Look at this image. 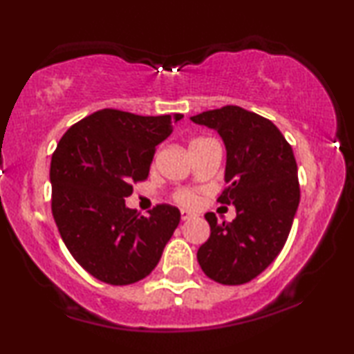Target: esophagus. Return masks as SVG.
I'll use <instances>...</instances> for the list:
<instances>
[{
	"label": "esophagus",
	"instance_id": "34e87169",
	"mask_svg": "<svg viewBox=\"0 0 354 354\" xmlns=\"http://www.w3.org/2000/svg\"><path fill=\"white\" fill-rule=\"evenodd\" d=\"M180 217H182V221H188V219H193V217H195V214H193V212H190V211L182 209L180 211Z\"/></svg>",
	"mask_w": 354,
	"mask_h": 354
}]
</instances>
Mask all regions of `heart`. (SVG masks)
<instances>
[{"label":"heart","mask_w":354,"mask_h":354,"mask_svg":"<svg viewBox=\"0 0 354 354\" xmlns=\"http://www.w3.org/2000/svg\"><path fill=\"white\" fill-rule=\"evenodd\" d=\"M200 140H203V138L193 140L192 143L200 142ZM176 200H177V203H180V205H183V206H195L198 203V195L193 190H180L176 193Z\"/></svg>","instance_id":"b5f03b06"}]
</instances>
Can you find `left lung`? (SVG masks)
I'll return each instance as SVG.
<instances>
[{
    "mask_svg": "<svg viewBox=\"0 0 354 354\" xmlns=\"http://www.w3.org/2000/svg\"><path fill=\"white\" fill-rule=\"evenodd\" d=\"M217 130L227 149V188L217 201L236 217L205 214L211 235L196 258L203 272L224 285H241L263 272L282 251L299 205L298 167L282 132L263 115L224 106L190 118Z\"/></svg>",
    "mask_w": 354,
    "mask_h": 354,
    "instance_id": "1",
    "label": "left lung"
}]
</instances>
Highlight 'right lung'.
Segmentation results:
<instances>
[{
    "mask_svg": "<svg viewBox=\"0 0 354 354\" xmlns=\"http://www.w3.org/2000/svg\"><path fill=\"white\" fill-rule=\"evenodd\" d=\"M183 118L101 109L72 125L53 153L51 211L74 259L95 279L130 285L151 274L180 222L156 205L149 216L125 206L147 180L154 151Z\"/></svg>",
    "mask_w": 354,
    "mask_h": 354,
    "instance_id": "1",
    "label": "right lung"
}]
</instances>
